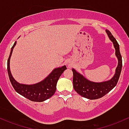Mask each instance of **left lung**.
<instances>
[{
    "label": "left lung",
    "instance_id": "1",
    "mask_svg": "<svg viewBox=\"0 0 129 129\" xmlns=\"http://www.w3.org/2000/svg\"><path fill=\"white\" fill-rule=\"evenodd\" d=\"M106 32L109 39L113 42V46L116 51V56L118 60V64L116 69L115 74L112 78L110 80L100 83L93 82L87 80L83 75L80 74L74 69H72L73 74V88L82 97L90 100L101 98L104 97L105 95L108 94L110 90H112L116 86L122 70V57L119 51V45L110 31L106 29Z\"/></svg>",
    "mask_w": 129,
    "mask_h": 129
}]
</instances>
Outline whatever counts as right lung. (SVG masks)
I'll use <instances>...</instances> for the list:
<instances>
[{"label": "right lung", "instance_id": "right-lung-1", "mask_svg": "<svg viewBox=\"0 0 129 129\" xmlns=\"http://www.w3.org/2000/svg\"><path fill=\"white\" fill-rule=\"evenodd\" d=\"M16 45V41L11 49L10 54L7 61V70L10 81L13 87L18 94L33 102H43L51 97L56 90V85L59 77L64 70L67 69L66 66L54 69L51 73L39 83L34 84H21L13 77L10 69V62L13 50Z\"/></svg>", "mask_w": 129, "mask_h": 129}]
</instances>
